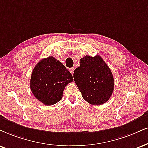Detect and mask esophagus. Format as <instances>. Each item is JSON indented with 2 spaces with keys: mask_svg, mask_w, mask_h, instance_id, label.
Returning a JSON list of instances; mask_svg holds the SVG:
<instances>
[{
  "mask_svg": "<svg viewBox=\"0 0 148 148\" xmlns=\"http://www.w3.org/2000/svg\"><path fill=\"white\" fill-rule=\"evenodd\" d=\"M69 71H70V73L71 74H73V73H74V69H73V68H71V69H69Z\"/></svg>",
  "mask_w": 148,
  "mask_h": 148,
  "instance_id": "obj_1",
  "label": "esophagus"
}]
</instances>
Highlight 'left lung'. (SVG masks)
I'll return each instance as SVG.
<instances>
[{"mask_svg":"<svg viewBox=\"0 0 148 148\" xmlns=\"http://www.w3.org/2000/svg\"><path fill=\"white\" fill-rule=\"evenodd\" d=\"M74 71V81L84 99L92 105L103 104L114 90V78L108 66L99 56H86Z\"/></svg>","mask_w":148,"mask_h":148,"instance_id":"8db88e82","label":"left lung"}]
</instances>
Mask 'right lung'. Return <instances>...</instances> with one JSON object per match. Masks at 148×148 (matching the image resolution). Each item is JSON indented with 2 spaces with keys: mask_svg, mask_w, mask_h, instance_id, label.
<instances>
[{
  "mask_svg": "<svg viewBox=\"0 0 148 148\" xmlns=\"http://www.w3.org/2000/svg\"><path fill=\"white\" fill-rule=\"evenodd\" d=\"M73 81L72 75L64 66L49 56L34 67L30 88L36 99L45 105L51 106L61 100L65 86Z\"/></svg>",
  "mask_w": 148,
  "mask_h": 148,
  "instance_id": "obj_1",
  "label": "right lung"
}]
</instances>
